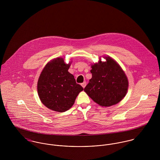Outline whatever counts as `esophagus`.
<instances>
[{
  "label": "esophagus",
  "instance_id": "34e87169",
  "mask_svg": "<svg viewBox=\"0 0 160 160\" xmlns=\"http://www.w3.org/2000/svg\"><path fill=\"white\" fill-rule=\"evenodd\" d=\"M81 86H82V87L83 88H84L86 87V82H84L81 83Z\"/></svg>",
  "mask_w": 160,
  "mask_h": 160
}]
</instances>
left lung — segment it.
Masks as SVG:
<instances>
[{"mask_svg": "<svg viewBox=\"0 0 160 160\" xmlns=\"http://www.w3.org/2000/svg\"><path fill=\"white\" fill-rule=\"evenodd\" d=\"M106 62L92 65V78L84 91L97 104L110 107L121 101L127 93L129 82L119 64L109 56Z\"/></svg>", "mask_w": 160, "mask_h": 160, "instance_id": "1", "label": "left lung"}]
</instances>
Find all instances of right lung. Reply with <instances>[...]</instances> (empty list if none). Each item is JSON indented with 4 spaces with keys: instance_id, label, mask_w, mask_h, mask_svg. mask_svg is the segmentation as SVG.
<instances>
[{
    "instance_id": "right-lung-1",
    "label": "right lung",
    "mask_w": 160,
    "mask_h": 160,
    "mask_svg": "<svg viewBox=\"0 0 160 160\" xmlns=\"http://www.w3.org/2000/svg\"><path fill=\"white\" fill-rule=\"evenodd\" d=\"M71 62L65 63L58 57L48 62L42 71L38 82V92L41 102L48 108L64 112L73 105L82 87L77 84L69 73Z\"/></svg>"
}]
</instances>
